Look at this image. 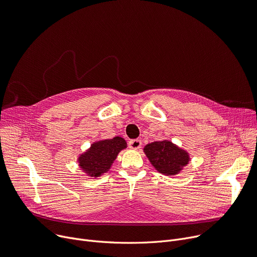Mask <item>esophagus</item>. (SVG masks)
Here are the masks:
<instances>
[{
  "instance_id": "34e87169",
  "label": "esophagus",
  "mask_w": 257,
  "mask_h": 257,
  "mask_svg": "<svg viewBox=\"0 0 257 257\" xmlns=\"http://www.w3.org/2000/svg\"><path fill=\"white\" fill-rule=\"evenodd\" d=\"M142 141L140 139H132L128 141V148L132 150H138L141 148Z\"/></svg>"
}]
</instances>
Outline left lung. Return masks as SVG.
Returning <instances> with one entry per match:
<instances>
[{"label": "left lung", "instance_id": "obj_1", "mask_svg": "<svg viewBox=\"0 0 257 257\" xmlns=\"http://www.w3.org/2000/svg\"><path fill=\"white\" fill-rule=\"evenodd\" d=\"M144 153L159 173L173 176L188 164V154L170 141H156L144 148Z\"/></svg>", "mask_w": 257, "mask_h": 257}]
</instances>
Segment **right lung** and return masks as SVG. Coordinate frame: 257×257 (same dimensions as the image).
<instances>
[{
    "label": "right lung",
    "mask_w": 257,
    "mask_h": 257,
    "mask_svg": "<svg viewBox=\"0 0 257 257\" xmlns=\"http://www.w3.org/2000/svg\"><path fill=\"white\" fill-rule=\"evenodd\" d=\"M125 148L126 142L121 137L95 142L79 157V166L89 176L99 177L107 172L119 152Z\"/></svg>",
    "instance_id": "right-lung-1"
}]
</instances>
